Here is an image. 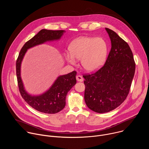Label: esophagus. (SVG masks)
<instances>
[{
	"label": "esophagus",
	"instance_id": "obj_1",
	"mask_svg": "<svg viewBox=\"0 0 149 149\" xmlns=\"http://www.w3.org/2000/svg\"><path fill=\"white\" fill-rule=\"evenodd\" d=\"M76 79H77V80L78 81H79V82H82V81H83V80H84L83 77H82V76H81V75H77V76L76 77Z\"/></svg>",
	"mask_w": 149,
	"mask_h": 149
}]
</instances>
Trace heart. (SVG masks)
<instances>
[{"label": "heart", "mask_w": 149, "mask_h": 149, "mask_svg": "<svg viewBox=\"0 0 149 149\" xmlns=\"http://www.w3.org/2000/svg\"><path fill=\"white\" fill-rule=\"evenodd\" d=\"M70 51L65 54L68 62L75 63V58L81 59L82 67L87 71L93 72L104 64L107 55L108 45L101 38L82 36L72 42Z\"/></svg>", "instance_id": "obj_1"}]
</instances>
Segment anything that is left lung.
<instances>
[{"mask_svg": "<svg viewBox=\"0 0 149 149\" xmlns=\"http://www.w3.org/2000/svg\"><path fill=\"white\" fill-rule=\"evenodd\" d=\"M105 29L111 39V48L104 65L94 73L83 75L85 102L90 110L98 113L112 111L124 101L136 68L128 44L113 31Z\"/></svg>", "mask_w": 149, "mask_h": 149, "instance_id": "8db88e82", "label": "left lung"}]
</instances>
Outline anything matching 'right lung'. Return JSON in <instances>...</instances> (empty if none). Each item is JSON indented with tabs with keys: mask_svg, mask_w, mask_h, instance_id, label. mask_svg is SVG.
Here are the masks:
<instances>
[{
	"mask_svg": "<svg viewBox=\"0 0 149 149\" xmlns=\"http://www.w3.org/2000/svg\"><path fill=\"white\" fill-rule=\"evenodd\" d=\"M64 30H40L35 36L27 41L21 49L16 63V71L19 90L21 96L33 109L41 113L55 114L65 106V98L68 91L77 82V72L74 71L68 74L58 77L49 90L39 96H32L24 90L20 78V65L27 49L47 41L59 39Z\"/></svg>",
	"mask_w": 149,
	"mask_h": 149,
	"instance_id": "add662e5",
	"label": "right lung"
}]
</instances>
